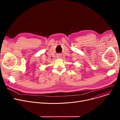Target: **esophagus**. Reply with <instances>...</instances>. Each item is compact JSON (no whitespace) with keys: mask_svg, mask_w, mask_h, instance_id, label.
<instances>
[{"mask_svg":"<svg viewBox=\"0 0 120 120\" xmlns=\"http://www.w3.org/2000/svg\"><path fill=\"white\" fill-rule=\"evenodd\" d=\"M57 57H58V58H60V54H58V56H57Z\"/></svg>","mask_w":120,"mask_h":120,"instance_id":"obj_1","label":"esophagus"}]
</instances>
